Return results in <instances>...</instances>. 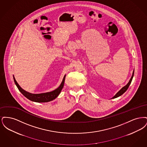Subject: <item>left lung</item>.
I'll return each instance as SVG.
<instances>
[{"instance_id":"left-lung-1","label":"left lung","mask_w":147,"mask_h":147,"mask_svg":"<svg viewBox=\"0 0 147 147\" xmlns=\"http://www.w3.org/2000/svg\"><path fill=\"white\" fill-rule=\"evenodd\" d=\"M133 76H134V71H133V74H132V76L131 77V79L129 80V82H128V83L126 85V86H125L124 87H123L112 98H117V97H119V96H121V95H122L125 91H126V90L128 89V87H129V85L131 84V82H132V79H133Z\"/></svg>"}]
</instances>
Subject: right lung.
I'll return each mask as SVG.
<instances>
[{
	"label": "right lung",
	"mask_w": 147,
	"mask_h": 147,
	"mask_svg": "<svg viewBox=\"0 0 147 147\" xmlns=\"http://www.w3.org/2000/svg\"><path fill=\"white\" fill-rule=\"evenodd\" d=\"M65 75L63 78V81H62V83L57 89H56V90L51 91V92L38 94H33L31 93H29L27 91H25L19 86V85L18 84L14 77V80L19 90L21 92L22 94L24 96H25L26 98H28L30 100H31L32 101H34V102H46L51 101L55 99L59 95L62 89H63L64 81H65Z\"/></svg>",
	"instance_id": "add662e5"
}]
</instances>
